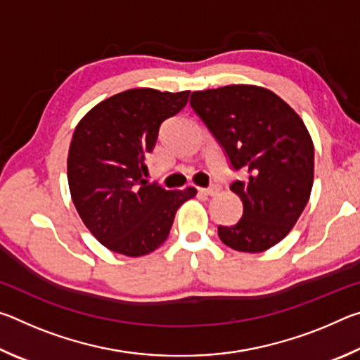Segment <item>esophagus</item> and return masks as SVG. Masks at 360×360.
Instances as JSON below:
<instances>
[{
	"label": "esophagus",
	"instance_id": "obj_1",
	"mask_svg": "<svg viewBox=\"0 0 360 360\" xmlns=\"http://www.w3.org/2000/svg\"><path fill=\"white\" fill-rule=\"evenodd\" d=\"M217 192H219V186H211L208 188H203V187L198 188L200 195H216Z\"/></svg>",
	"mask_w": 360,
	"mask_h": 360
}]
</instances>
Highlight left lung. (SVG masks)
<instances>
[{"instance_id":"obj_1","label":"left lung","mask_w":360,"mask_h":360,"mask_svg":"<svg viewBox=\"0 0 360 360\" xmlns=\"http://www.w3.org/2000/svg\"><path fill=\"white\" fill-rule=\"evenodd\" d=\"M191 106L222 146L231 168L245 172L230 184L243 202L235 225H219L224 245L262 252L294 227L314 179V146L294 109L257 85H225L193 92Z\"/></svg>"}]
</instances>
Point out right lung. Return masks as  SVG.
<instances>
[{
	"instance_id": "1",
	"label": "right lung",
	"mask_w": 360,
	"mask_h": 360,
	"mask_svg": "<svg viewBox=\"0 0 360 360\" xmlns=\"http://www.w3.org/2000/svg\"><path fill=\"white\" fill-rule=\"evenodd\" d=\"M188 94L125 90L98 103L76 127L68 152L72 203L112 252L139 257L155 251L179 206L197 193L195 187L167 191L144 179L162 122L187 105Z\"/></svg>"
}]
</instances>
